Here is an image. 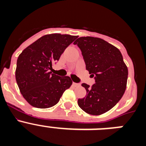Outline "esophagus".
<instances>
[{"label": "esophagus", "mask_w": 146, "mask_h": 146, "mask_svg": "<svg viewBox=\"0 0 146 146\" xmlns=\"http://www.w3.org/2000/svg\"><path fill=\"white\" fill-rule=\"evenodd\" d=\"M73 86H74V87H77V86H80V85L79 83H76V82H73Z\"/></svg>", "instance_id": "1"}]
</instances>
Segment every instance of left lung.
Instances as JSON below:
<instances>
[{"instance_id": "1", "label": "left lung", "mask_w": 146, "mask_h": 146, "mask_svg": "<svg viewBox=\"0 0 146 146\" xmlns=\"http://www.w3.org/2000/svg\"><path fill=\"white\" fill-rule=\"evenodd\" d=\"M80 49L86 70L94 77L91 87L82 83L86 96L77 103L86 113L99 115L120 101L126 88L128 69L117 47L96 37H80L74 42Z\"/></svg>"}]
</instances>
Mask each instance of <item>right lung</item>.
Wrapping results in <instances>:
<instances>
[{"label":"right lung","instance_id":"1","mask_svg":"<svg viewBox=\"0 0 146 146\" xmlns=\"http://www.w3.org/2000/svg\"><path fill=\"white\" fill-rule=\"evenodd\" d=\"M77 38L60 33L44 35L19 55L16 81L20 93L31 106L42 109L54 106L72 86L70 77H60L49 70Z\"/></svg>","mask_w":146,"mask_h":146}]
</instances>
